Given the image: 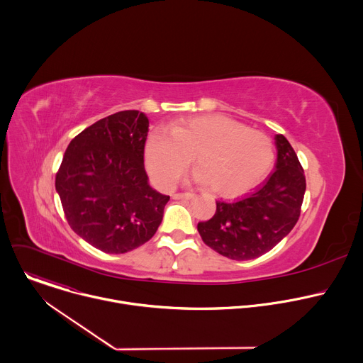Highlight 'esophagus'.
I'll return each mask as SVG.
<instances>
[{
    "mask_svg": "<svg viewBox=\"0 0 363 363\" xmlns=\"http://www.w3.org/2000/svg\"><path fill=\"white\" fill-rule=\"evenodd\" d=\"M194 196H195V194H192V192H179V194L172 195L174 199H192Z\"/></svg>",
    "mask_w": 363,
    "mask_h": 363,
    "instance_id": "34e87169",
    "label": "esophagus"
}]
</instances>
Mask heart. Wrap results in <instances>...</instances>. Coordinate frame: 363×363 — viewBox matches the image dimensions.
<instances>
[{"mask_svg":"<svg viewBox=\"0 0 363 363\" xmlns=\"http://www.w3.org/2000/svg\"><path fill=\"white\" fill-rule=\"evenodd\" d=\"M191 158L198 179L221 196H238L270 174L276 149L263 132L227 116H195L153 132L145 147L146 168L161 188H172Z\"/></svg>","mask_w":363,"mask_h":363,"instance_id":"b5f03b06","label":"heart"}]
</instances>
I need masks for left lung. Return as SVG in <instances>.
<instances>
[{
	"instance_id": "1",
	"label": "left lung",
	"mask_w": 363,
	"mask_h": 363,
	"mask_svg": "<svg viewBox=\"0 0 363 363\" xmlns=\"http://www.w3.org/2000/svg\"><path fill=\"white\" fill-rule=\"evenodd\" d=\"M276 169L262 186L234 202L217 201L208 221L198 223L202 241L231 260H252L277 245L296 225L306 191L304 171L283 135H276Z\"/></svg>"
}]
</instances>
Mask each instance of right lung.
<instances>
[{"label":"right lung","instance_id":"add662e5","mask_svg":"<svg viewBox=\"0 0 363 363\" xmlns=\"http://www.w3.org/2000/svg\"><path fill=\"white\" fill-rule=\"evenodd\" d=\"M149 121L139 111L100 119L67 146L56 189L72 230L90 245L123 254L149 241L169 201L143 165Z\"/></svg>","mask_w":363,"mask_h":363}]
</instances>
